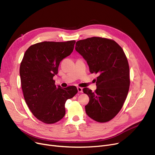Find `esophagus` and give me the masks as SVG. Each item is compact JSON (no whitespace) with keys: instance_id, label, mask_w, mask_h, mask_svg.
<instances>
[{"instance_id":"obj_1","label":"esophagus","mask_w":155,"mask_h":155,"mask_svg":"<svg viewBox=\"0 0 155 155\" xmlns=\"http://www.w3.org/2000/svg\"><path fill=\"white\" fill-rule=\"evenodd\" d=\"M77 90H78V92L79 93H82V92H83V88L80 87H77Z\"/></svg>"}]
</instances>
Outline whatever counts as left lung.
Segmentation results:
<instances>
[{"label": "left lung", "instance_id": "left-lung-1", "mask_svg": "<svg viewBox=\"0 0 155 155\" xmlns=\"http://www.w3.org/2000/svg\"><path fill=\"white\" fill-rule=\"evenodd\" d=\"M75 50L91 73H99L96 91L83 89L90 99L85 106L86 114L99 123L107 122L117 114L128 94L129 67L125 53L114 41L99 37L78 41Z\"/></svg>", "mask_w": 155, "mask_h": 155}]
</instances>
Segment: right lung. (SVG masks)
Segmentation results:
<instances>
[{"label":"right lung","mask_w":155,"mask_h":155,"mask_svg":"<svg viewBox=\"0 0 155 155\" xmlns=\"http://www.w3.org/2000/svg\"><path fill=\"white\" fill-rule=\"evenodd\" d=\"M75 41H44L31 46L20 65L22 90L26 103L38 120L53 124L65 114L64 104L77 93L75 86H56L53 77L60 61L73 51Z\"/></svg>","instance_id":"1"}]
</instances>
